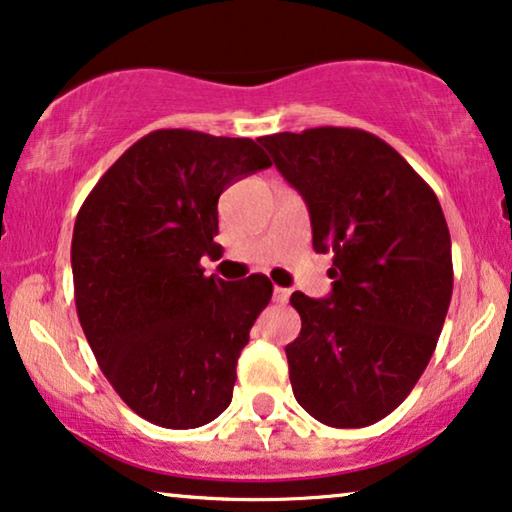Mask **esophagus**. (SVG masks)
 Masks as SVG:
<instances>
[{
    "instance_id": "obj_1",
    "label": "esophagus",
    "mask_w": 512,
    "mask_h": 512,
    "mask_svg": "<svg viewBox=\"0 0 512 512\" xmlns=\"http://www.w3.org/2000/svg\"><path fill=\"white\" fill-rule=\"evenodd\" d=\"M288 299H290V290L288 288H278V285H276V288H274V302L285 304Z\"/></svg>"
}]
</instances>
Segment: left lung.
I'll return each instance as SVG.
<instances>
[{
  "mask_svg": "<svg viewBox=\"0 0 512 512\" xmlns=\"http://www.w3.org/2000/svg\"><path fill=\"white\" fill-rule=\"evenodd\" d=\"M302 194L313 250L332 252V292H292L285 346L297 403L332 428H363L410 395L445 325L452 241L440 201L377 135L320 126L260 138Z\"/></svg>",
  "mask_w": 512,
  "mask_h": 512,
  "instance_id": "8db88e82",
  "label": "left lung"
}]
</instances>
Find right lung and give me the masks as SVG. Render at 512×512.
Returning a JSON list of instances; mask_svg holds the SVG:
<instances>
[{
    "instance_id": "obj_1",
    "label": "right lung",
    "mask_w": 512,
    "mask_h": 512,
    "mask_svg": "<svg viewBox=\"0 0 512 512\" xmlns=\"http://www.w3.org/2000/svg\"><path fill=\"white\" fill-rule=\"evenodd\" d=\"M269 166L250 138L161 128L128 147L79 210V323L114 391L156 426H206L231 403L238 356L274 285L203 276L201 257L222 252L220 194Z\"/></svg>"
}]
</instances>
